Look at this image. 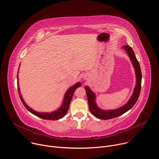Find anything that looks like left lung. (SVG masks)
Returning <instances> with one entry per match:
<instances>
[{
  "label": "left lung",
  "instance_id": "8db88e82",
  "mask_svg": "<svg viewBox=\"0 0 159 159\" xmlns=\"http://www.w3.org/2000/svg\"><path fill=\"white\" fill-rule=\"evenodd\" d=\"M122 48L125 49V51L127 52V54L130 59V61L133 66V67L135 70L136 82L133 93L130 98L129 99L128 102L125 105H123V106L114 110H103L98 107V105L96 103L95 93L91 90V89L89 86H84V89L86 90V93L87 95L88 102H89L90 111L95 117L98 119L107 120L118 117L123 114H125L134 106V105L136 103L139 97L142 78L139 64L138 60L136 59L134 53L131 47H130L128 45H125L123 46Z\"/></svg>",
  "mask_w": 159,
  "mask_h": 159
}]
</instances>
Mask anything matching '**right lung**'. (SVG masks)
<instances>
[{"label": "right lung", "instance_id": "1", "mask_svg": "<svg viewBox=\"0 0 159 159\" xmlns=\"http://www.w3.org/2000/svg\"><path fill=\"white\" fill-rule=\"evenodd\" d=\"M18 72H19V70L17 71V73H18ZM17 89H18L20 97L21 98L22 103L25 105V107L26 108V109L29 112H30L31 113H32L33 114L39 117H40L43 119H48V120H58L59 119L62 118L66 114V113L67 112V111L69 109V107L70 101H71V100H72L74 92H75L76 89H78V87L81 86V83L80 82H78L76 84H75L73 86L69 88V89L66 91V92L64 95L63 102H62L61 106L57 110H56L55 111H53L50 113H49V112H37V111H34L31 107H30L28 105L25 103V102L24 101V100L21 95V93H20V86H19V81H18V75L17 76Z\"/></svg>", "mask_w": 159, "mask_h": 159}]
</instances>
